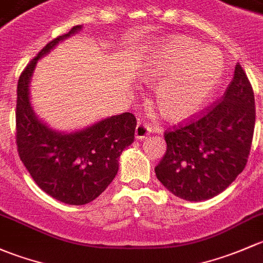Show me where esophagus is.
Returning <instances> with one entry per match:
<instances>
[{
  "label": "esophagus",
  "instance_id": "esophagus-1",
  "mask_svg": "<svg viewBox=\"0 0 263 263\" xmlns=\"http://www.w3.org/2000/svg\"><path fill=\"white\" fill-rule=\"evenodd\" d=\"M151 133H152L151 126L148 125L147 123H142V121H139L137 128H135V138H137V139H144V138L147 137L148 134H151Z\"/></svg>",
  "mask_w": 263,
  "mask_h": 263
}]
</instances>
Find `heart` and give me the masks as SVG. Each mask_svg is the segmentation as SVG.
Returning a JSON list of instances; mask_svg holds the SVG:
<instances>
[{"label":"heart","mask_w":263,"mask_h":263,"mask_svg":"<svg viewBox=\"0 0 263 263\" xmlns=\"http://www.w3.org/2000/svg\"><path fill=\"white\" fill-rule=\"evenodd\" d=\"M220 51L189 36H170L152 47L143 66L148 81L159 82L156 102L168 120L181 121L199 111L220 81Z\"/></svg>","instance_id":"1"}]
</instances>
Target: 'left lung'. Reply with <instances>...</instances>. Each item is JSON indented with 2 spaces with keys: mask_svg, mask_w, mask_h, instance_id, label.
<instances>
[{
  "mask_svg": "<svg viewBox=\"0 0 263 263\" xmlns=\"http://www.w3.org/2000/svg\"><path fill=\"white\" fill-rule=\"evenodd\" d=\"M256 107L245 69L237 63L220 100L164 132L167 151L154 171L162 185L189 201L212 199L245 170Z\"/></svg>",
  "mask_w": 263,
  "mask_h": 263,
  "instance_id": "8db88e82",
  "label": "left lung"
}]
</instances>
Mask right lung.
Returning a JSON list of instances; mask_svg holds the SVG:
<instances>
[{"label":"right lung","instance_id":"right-lung-1","mask_svg":"<svg viewBox=\"0 0 263 263\" xmlns=\"http://www.w3.org/2000/svg\"><path fill=\"white\" fill-rule=\"evenodd\" d=\"M80 29L73 26L36 54L20 74L16 100V145L21 162L43 191L69 205L88 204L106 190L118 173L119 157L134 142L137 126L135 116L123 112L83 130L62 134L35 116L29 83L37 59Z\"/></svg>","mask_w":263,"mask_h":263}]
</instances>
